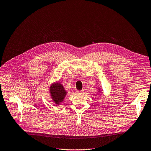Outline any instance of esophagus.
Instances as JSON below:
<instances>
[{
  "instance_id": "obj_1",
  "label": "esophagus",
  "mask_w": 151,
  "mask_h": 151,
  "mask_svg": "<svg viewBox=\"0 0 151 151\" xmlns=\"http://www.w3.org/2000/svg\"><path fill=\"white\" fill-rule=\"evenodd\" d=\"M76 93L78 95H81V94H83V91H77Z\"/></svg>"
}]
</instances>
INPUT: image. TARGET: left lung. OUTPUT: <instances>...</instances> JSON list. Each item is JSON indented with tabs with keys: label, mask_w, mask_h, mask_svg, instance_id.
Wrapping results in <instances>:
<instances>
[{
	"label": "left lung",
	"mask_w": 151,
	"mask_h": 151,
	"mask_svg": "<svg viewBox=\"0 0 151 151\" xmlns=\"http://www.w3.org/2000/svg\"><path fill=\"white\" fill-rule=\"evenodd\" d=\"M97 93H99V94L102 93V90H101V89L99 87H98V88H97Z\"/></svg>",
	"instance_id": "obj_1"
}]
</instances>
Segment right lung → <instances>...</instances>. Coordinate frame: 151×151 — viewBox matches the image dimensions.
<instances>
[{
	"instance_id": "obj_1",
	"label": "right lung",
	"mask_w": 151,
	"mask_h": 151,
	"mask_svg": "<svg viewBox=\"0 0 151 151\" xmlns=\"http://www.w3.org/2000/svg\"><path fill=\"white\" fill-rule=\"evenodd\" d=\"M49 93L52 101L55 103V105L59 106L63 102L67 96L68 91L61 82L54 81L50 85Z\"/></svg>"
}]
</instances>
